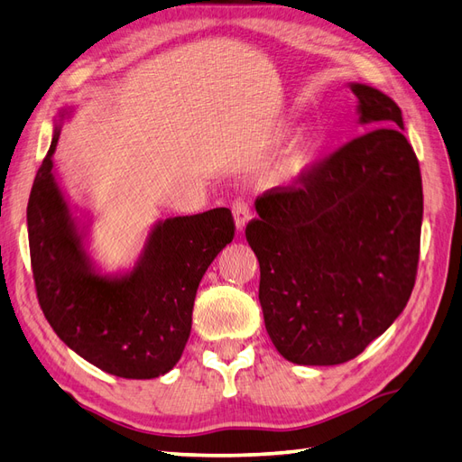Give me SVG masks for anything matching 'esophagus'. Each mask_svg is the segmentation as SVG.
Wrapping results in <instances>:
<instances>
[{
    "label": "esophagus",
    "instance_id": "esophagus-1",
    "mask_svg": "<svg viewBox=\"0 0 462 462\" xmlns=\"http://www.w3.org/2000/svg\"><path fill=\"white\" fill-rule=\"evenodd\" d=\"M232 215H234L236 230L244 232L245 224L250 222V218H252V208H250V205L244 203V200H236V203L232 205Z\"/></svg>",
    "mask_w": 462,
    "mask_h": 462
}]
</instances>
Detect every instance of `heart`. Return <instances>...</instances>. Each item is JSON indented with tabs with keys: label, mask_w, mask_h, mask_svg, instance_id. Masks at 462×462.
<instances>
[{
	"label": "heart",
	"mask_w": 462,
	"mask_h": 462,
	"mask_svg": "<svg viewBox=\"0 0 462 462\" xmlns=\"http://www.w3.org/2000/svg\"><path fill=\"white\" fill-rule=\"evenodd\" d=\"M312 150H314V136L309 133H299L285 146V150L281 152L279 162H277V171L282 177L299 175L304 170V165L309 163Z\"/></svg>",
	"instance_id": "heart-1"
}]
</instances>
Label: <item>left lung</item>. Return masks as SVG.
<instances>
[{
  "mask_svg": "<svg viewBox=\"0 0 462 462\" xmlns=\"http://www.w3.org/2000/svg\"><path fill=\"white\" fill-rule=\"evenodd\" d=\"M353 138L300 177L255 200L245 228L259 262V304L277 351L297 365L355 359L406 309L416 282L421 173L398 105L349 84Z\"/></svg>",
  "mask_w": 462,
  "mask_h": 462,
  "instance_id": "left-lung-1",
  "label": "left lung"
}]
</instances>
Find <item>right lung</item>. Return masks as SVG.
<instances>
[{
  "label": "right lung",
  "mask_w": 462,
  "mask_h": 462,
  "mask_svg": "<svg viewBox=\"0 0 462 462\" xmlns=\"http://www.w3.org/2000/svg\"><path fill=\"white\" fill-rule=\"evenodd\" d=\"M60 113L27 207L29 247L39 304L56 336L79 357L121 378H156L180 361L191 334L199 282L234 238L228 208L158 220L134 265L103 273L89 254L91 218L54 173Z\"/></svg>",
  "instance_id": "1"
}]
</instances>
